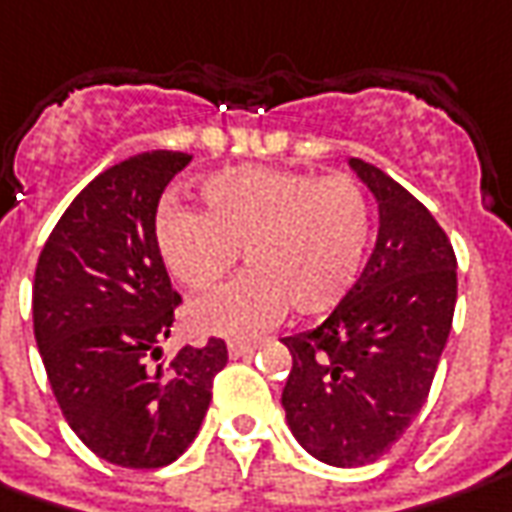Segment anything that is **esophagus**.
<instances>
[{
  "label": "esophagus",
  "mask_w": 512,
  "mask_h": 512,
  "mask_svg": "<svg viewBox=\"0 0 512 512\" xmlns=\"http://www.w3.org/2000/svg\"><path fill=\"white\" fill-rule=\"evenodd\" d=\"M257 347H260V342H243V339H232V342L227 344L229 356H232V358L249 356V353H255Z\"/></svg>",
  "instance_id": "esophagus-1"
}]
</instances>
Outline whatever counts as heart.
I'll return each mask as SVG.
<instances>
[{
  "label": "heart",
  "instance_id": "heart-1",
  "mask_svg": "<svg viewBox=\"0 0 512 512\" xmlns=\"http://www.w3.org/2000/svg\"><path fill=\"white\" fill-rule=\"evenodd\" d=\"M201 212L165 204L156 246L170 274L207 291L238 263L235 283L187 308L190 325L221 336H252L294 308L316 316L336 308L356 285L367 241V198L350 176L288 168H232L198 184Z\"/></svg>",
  "mask_w": 512,
  "mask_h": 512
}]
</instances>
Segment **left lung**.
I'll return each instance as SVG.
<instances>
[{
	"label": "left lung",
	"mask_w": 512,
	"mask_h": 512,
	"mask_svg": "<svg viewBox=\"0 0 512 512\" xmlns=\"http://www.w3.org/2000/svg\"><path fill=\"white\" fill-rule=\"evenodd\" d=\"M347 165L378 204L373 255L322 325L283 339L288 429L336 468L370 465L412 426L457 305V257L434 215L384 170Z\"/></svg>",
	"instance_id": "left-lung-1"
}]
</instances>
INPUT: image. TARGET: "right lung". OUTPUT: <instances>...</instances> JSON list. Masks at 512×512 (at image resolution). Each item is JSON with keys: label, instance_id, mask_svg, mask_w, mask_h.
<instances>
[{"label": "right lung", "instance_id": "add662e5", "mask_svg": "<svg viewBox=\"0 0 512 512\" xmlns=\"http://www.w3.org/2000/svg\"><path fill=\"white\" fill-rule=\"evenodd\" d=\"M190 159L148 151L100 173L36 266L33 333L52 395L83 446L123 468L179 460L227 364L221 339L162 361L179 294L156 246V207Z\"/></svg>", "mask_w": 512, "mask_h": 512}]
</instances>
